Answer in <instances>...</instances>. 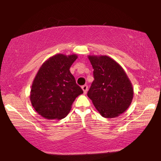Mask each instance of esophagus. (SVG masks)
I'll list each match as a JSON object with an SVG mask.
<instances>
[{
	"instance_id": "obj_1",
	"label": "esophagus",
	"mask_w": 161,
	"mask_h": 161,
	"mask_svg": "<svg viewBox=\"0 0 161 161\" xmlns=\"http://www.w3.org/2000/svg\"><path fill=\"white\" fill-rule=\"evenodd\" d=\"M82 89H83V93L84 94H86V92H87V90H88V86L87 85H83V86H82Z\"/></svg>"
}]
</instances>
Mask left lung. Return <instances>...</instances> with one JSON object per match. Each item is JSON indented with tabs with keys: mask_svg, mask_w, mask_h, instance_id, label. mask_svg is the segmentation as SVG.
Wrapping results in <instances>:
<instances>
[{
	"mask_svg": "<svg viewBox=\"0 0 161 161\" xmlns=\"http://www.w3.org/2000/svg\"><path fill=\"white\" fill-rule=\"evenodd\" d=\"M94 80L87 95L101 116L117 117L126 111L133 97L130 80L122 67L107 56H89Z\"/></svg>",
	"mask_w": 161,
	"mask_h": 161,
	"instance_id": "1",
	"label": "left lung"
}]
</instances>
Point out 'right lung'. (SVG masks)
Returning a JSON list of instances; mask_svg holds the SVG:
<instances>
[{
  "mask_svg": "<svg viewBox=\"0 0 161 161\" xmlns=\"http://www.w3.org/2000/svg\"><path fill=\"white\" fill-rule=\"evenodd\" d=\"M75 54H56L39 68L31 86L30 100L35 111L47 119H61L69 114L78 95L83 93L69 68Z\"/></svg>",
  "mask_w": 161,
  "mask_h": 161,
  "instance_id": "1",
  "label": "right lung"
}]
</instances>
